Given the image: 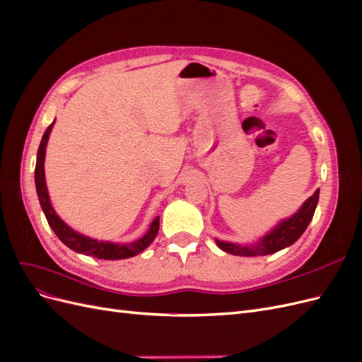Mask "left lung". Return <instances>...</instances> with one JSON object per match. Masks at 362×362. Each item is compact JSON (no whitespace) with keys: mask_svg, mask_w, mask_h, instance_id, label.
<instances>
[{"mask_svg":"<svg viewBox=\"0 0 362 362\" xmlns=\"http://www.w3.org/2000/svg\"><path fill=\"white\" fill-rule=\"evenodd\" d=\"M319 193L320 190L317 189L314 194L303 202V205L299 208V211H296L288 218H284V221H281L270 233H267L264 237H261L258 242H254L250 245H235L229 242H221V240L216 238L217 246L228 252V254L238 257L270 255L281 249L291 246L296 240L305 233V229L308 228L314 216L317 202H319Z\"/></svg>","mask_w":362,"mask_h":362,"instance_id":"obj_1","label":"left lung"}]
</instances>
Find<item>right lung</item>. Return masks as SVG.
<instances>
[{
	"label": "right lung",
	"instance_id": "obj_1",
	"mask_svg": "<svg viewBox=\"0 0 362 362\" xmlns=\"http://www.w3.org/2000/svg\"><path fill=\"white\" fill-rule=\"evenodd\" d=\"M54 122H56V120H54ZM54 122L47 128L45 133H43L39 151H37L36 170H35L37 198L51 229L56 233V235L60 238L62 243H64L69 249L78 252V254H83V255H89L100 259H124V258L136 257L141 250H145L152 242H154V238L158 234L160 217H156L154 221H152L148 233L145 235H141L139 240H136V242L112 243V242H98L95 238L86 237L80 233L74 231V229L64 223L57 216V213L54 211L49 201L48 189H47V181H45V152H47L48 139L51 134V129L54 127Z\"/></svg>",
	"mask_w": 362,
	"mask_h": 362
}]
</instances>
